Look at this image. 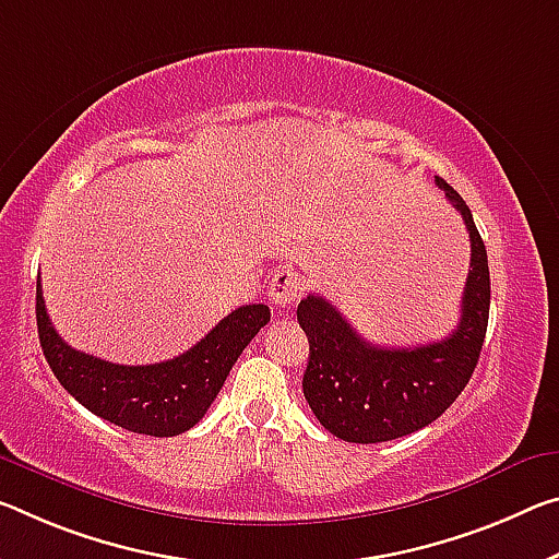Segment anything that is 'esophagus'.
<instances>
[{
    "instance_id": "1",
    "label": "esophagus",
    "mask_w": 559,
    "mask_h": 559,
    "mask_svg": "<svg viewBox=\"0 0 559 559\" xmlns=\"http://www.w3.org/2000/svg\"><path fill=\"white\" fill-rule=\"evenodd\" d=\"M300 290V278L294 271H278L276 276L271 278V288H269V300L278 311H288L290 306L296 304Z\"/></svg>"
}]
</instances>
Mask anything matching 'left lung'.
I'll return each instance as SVG.
<instances>
[{"mask_svg":"<svg viewBox=\"0 0 559 559\" xmlns=\"http://www.w3.org/2000/svg\"><path fill=\"white\" fill-rule=\"evenodd\" d=\"M436 183L471 234L460 323L448 338L415 348H383L360 338L323 296L298 304V323L311 343L304 395L323 428L345 442L395 440L438 420L463 393L480 358L490 316L487 251L463 197L440 176Z\"/></svg>","mask_w":559,"mask_h":559,"instance_id":"left-lung-1","label":"left lung"}]
</instances>
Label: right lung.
<instances>
[{
	"instance_id": "right-lung-1",
	"label": "right lung",
	"mask_w": 559,
	"mask_h": 559,
	"mask_svg": "<svg viewBox=\"0 0 559 559\" xmlns=\"http://www.w3.org/2000/svg\"><path fill=\"white\" fill-rule=\"evenodd\" d=\"M269 321V306H241L181 356L154 366H119L61 341L37 281L39 343L51 373L86 411L139 436L171 438L193 428L246 345Z\"/></svg>"
}]
</instances>
